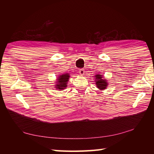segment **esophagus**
Returning a JSON list of instances; mask_svg holds the SVG:
<instances>
[{
  "mask_svg": "<svg viewBox=\"0 0 154 154\" xmlns=\"http://www.w3.org/2000/svg\"><path fill=\"white\" fill-rule=\"evenodd\" d=\"M85 70L83 69H79V75H81V76H83V75H85Z\"/></svg>",
  "mask_w": 154,
  "mask_h": 154,
  "instance_id": "1",
  "label": "esophagus"
}]
</instances>
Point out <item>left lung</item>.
Listing matches in <instances>:
<instances>
[{
  "label": "left lung",
  "instance_id": "left-lung-1",
  "mask_svg": "<svg viewBox=\"0 0 154 154\" xmlns=\"http://www.w3.org/2000/svg\"><path fill=\"white\" fill-rule=\"evenodd\" d=\"M94 80H95V84L97 88L98 89H99L100 90L105 89L108 87V85H109L107 81L103 77L102 75H100V74L96 75L95 77H94Z\"/></svg>",
  "mask_w": 154,
  "mask_h": 154
}]
</instances>
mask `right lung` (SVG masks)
I'll return each mask as SVG.
<instances>
[{
  "label": "right lung",
  "instance_id": "right-lung-1",
  "mask_svg": "<svg viewBox=\"0 0 154 154\" xmlns=\"http://www.w3.org/2000/svg\"><path fill=\"white\" fill-rule=\"evenodd\" d=\"M70 77L69 73H64L61 74L57 77L56 84L55 85V88H56V89H58L60 91H62L65 89L67 87V82L69 81V78Z\"/></svg>",
  "mask_w": 154,
  "mask_h": 154
}]
</instances>
